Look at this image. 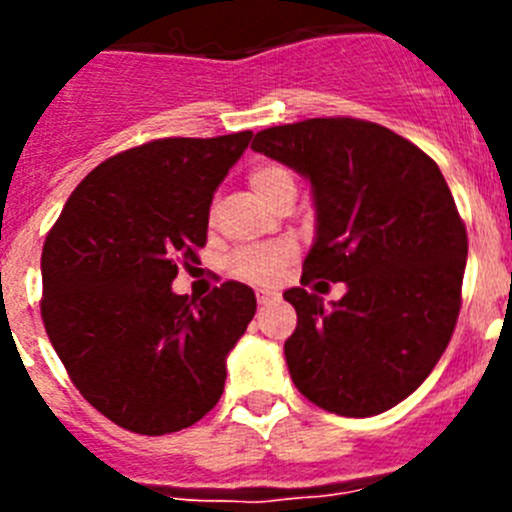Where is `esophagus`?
I'll return each mask as SVG.
<instances>
[{"instance_id": "34e87169", "label": "esophagus", "mask_w": 512, "mask_h": 512, "mask_svg": "<svg viewBox=\"0 0 512 512\" xmlns=\"http://www.w3.org/2000/svg\"><path fill=\"white\" fill-rule=\"evenodd\" d=\"M279 292H271V289H256V300H259V305H266V302L277 300Z\"/></svg>"}]
</instances>
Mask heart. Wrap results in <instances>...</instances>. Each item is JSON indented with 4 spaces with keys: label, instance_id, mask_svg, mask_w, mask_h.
Masks as SVG:
<instances>
[{
    "label": "heart",
    "instance_id": "obj_1",
    "mask_svg": "<svg viewBox=\"0 0 512 512\" xmlns=\"http://www.w3.org/2000/svg\"><path fill=\"white\" fill-rule=\"evenodd\" d=\"M248 187L259 197L264 205L274 207L277 202L295 197L297 184L295 176L289 174L282 164H256L248 171ZM295 256V246L289 241L269 243V246H256V248H243L233 256V271L246 282L256 284H271L277 282L282 274L284 264Z\"/></svg>",
    "mask_w": 512,
    "mask_h": 512
}]
</instances>
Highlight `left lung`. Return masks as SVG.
Returning a JSON list of instances; mask_svg holds the SVG:
<instances>
[{
	"mask_svg": "<svg viewBox=\"0 0 512 512\" xmlns=\"http://www.w3.org/2000/svg\"><path fill=\"white\" fill-rule=\"evenodd\" d=\"M251 148L305 176L315 205L302 287L284 292L297 310L289 377L328 413L395 408L433 372L459 318L467 228L441 169L354 117L266 128ZM312 278L343 281L347 295L325 308L304 289Z\"/></svg>",
	"mask_w": 512,
	"mask_h": 512,
	"instance_id": "left-lung-1",
	"label": "left lung"
}]
</instances>
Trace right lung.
Here are the masks:
<instances>
[{"label": "right lung", "instance_id": "right-lung-1", "mask_svg": "<svg viewBox=\"0 0 512 512\" xmlns=\"http://www.w3.org/2000/svg\"><path fill=\"white\" fill-rule=\"evenodd\" d=\"M253 133L161 138L107 158L45 238V333L89 405L125 431L164 436L217 405L253 289L189 302L171 282L207 241L212 194Z\"/></svg>", "mask_w": 512, "mask_h": 512}]
</instances>
